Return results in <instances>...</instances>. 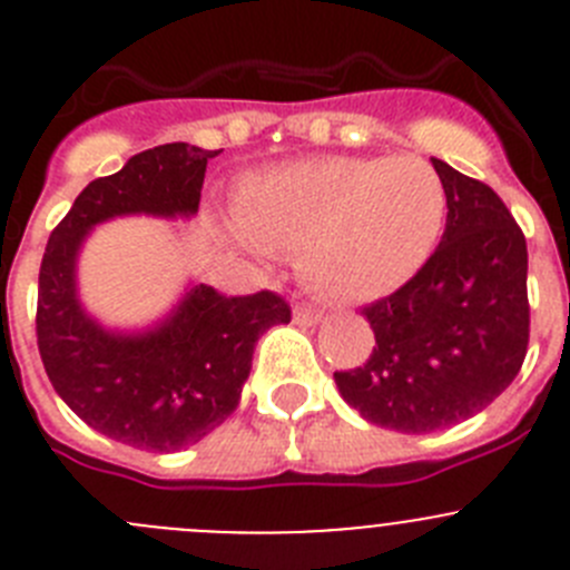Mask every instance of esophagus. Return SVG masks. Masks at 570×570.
<instances>
[{"label":"esophagus","mask_w":570,"mask_h":570,"mask_svg":"<svg viewBox=\"0 0 570 570\" xmlns=\"http://www.w3.org/2000/svg\"><path fill=\"white\" fill-rule=\"evenodd\" d=\"M322 316H325V313H322L320 307H311V305H299V307H296V311H294L296 325H305V327L320 325Z\"/></svg>","instance_id":"esophagus-1"}]
</instances>
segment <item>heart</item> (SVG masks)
Here are the masks:
<instances>
[{
    "instance_id": "b5f03b06",
    "label": "heart",
    "mask_w": 570,
    "mask_h": 570,
    "mask_svg": "<svg viewBox=\"0 0 570 570\" xmlns=\"http://www.w3.org/2000/svg\"><path fill=\"white\" fill-rule=\"evenodd\" d=\"M446 217L443 180L424 158H311L250 177L234 220L265 250L299 248L302 274L331 299L399 291L421 271Z\"/></svg>"
}]
</instances>
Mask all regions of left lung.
<instances>
[{"mask_svg":"<svg viewBox=\"0 0 570 570\" xmlns=\"http://www.w3.org/2000/svg\"><path fill=\"white\" fill-rule=\"evenodd\" d=\"M446 189L435 254L395 294L364 307L375 347L364 367L333 373L370 424L421 435L487 410L529 347V250L487 183L432 158Z\"/></svg>","mask_w":570,"mask_h":570,"instance_id":"left-lung-1","label":"left lung"}]
</instances>
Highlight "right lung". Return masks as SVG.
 Masks as SVG:
<instances>
[{
	"instance_id": "right-lung-1",
	"label": "right lung",
	"mask_w": 570,
	"mask_h": 570,
	"mask_svg": "<svg viewBox=\"0 0 570 570\" xmlns=\"http://www.w3.org/2000/svg\"><path fill=\"white\" fill-rule=\"evenodd\" d=\"M217 155L191 144L135 155L76 197L41 259L36 338L47 379L83 424L146 452H177L217 430L237 410L254 344L291 322V307L274 291L223 296L195 285L149 331H107L78 302V250L112 217L197 214L206 164Z\"/></svg>"
}]
</instances>
